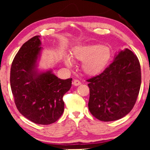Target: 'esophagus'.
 Masks as SVG:
<instances>
[{
  "mask_svg": "<svg viewBox=\"0 0 150 150\" xmlns=\"http://www.w3.org/2000/svg\"><path fill=\"white\" fill-rule=\"evenodd\" d=\"M81 84V82H80L79 80H74L73 82V85L74 86H79Z\"/></svg>",
  "mask_w": 150,
  "mask_h": 150,
  "instance_id": "obj_1",
  "label": "esophagus"
}]
</instances>
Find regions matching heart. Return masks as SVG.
<instances>
[{"label":"heart","instance_id":"obj_1","mask_svg":"<svg viewBox=\"0 0 150 150\" xmlns=\"http://www.w3.org/2000/svg\"><path fill=\"white\" fill-rule=\"evenodd\" d=\"M73 57L76 60L83 62L82 68L89 76L99 74L103 71L112 58V51L109 46L102 44H89L78 46L72 49ZM67 66L73 65V59L70 56L64 57Z\"/></svg>","mask_w":150,"mask_h":150}]
</instances>
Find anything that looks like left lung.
<instances>
[{
	"mask_svg": "<svg viewBox=\"0 0 150 150\" xmlns=\"http://www.w3.org/2000/svg\"><path fill=\"white\" fill-rule=\"evenodd\" d=\"M87 81L90 112L103 122L120 120L131 111L138 97L141 83L139 59L125 48L115 55L103 72Z\"/></svg>",
	"mask_w": 150,
	"mask_h": 150,
	"instance_id": "8db88e82",
	"label": "left lung"
}]
</instances>
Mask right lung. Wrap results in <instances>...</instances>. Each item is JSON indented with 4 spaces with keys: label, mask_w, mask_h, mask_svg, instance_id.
I'll return each mask as SVG.
<instances>
[{
    "label": "right lung",
    "mask_w": 150,
    "mask_h": 150,
    "mask_svg": "<svg viewBox=\"0 0 150 150\" xmlns=\"http://www.w3.org/2000/svg\"><path fill=\"white\" fill-rule=\"evenodd\" d=\"M40 36L22 45L12 62L10 84L14 101L22 115L35 124L48 125L64 111V94L70 89L72 79H60L52 69L38 67L42 48Z\"/></svg>",
    "instance_id": "add662e5"
}]
</instances>
